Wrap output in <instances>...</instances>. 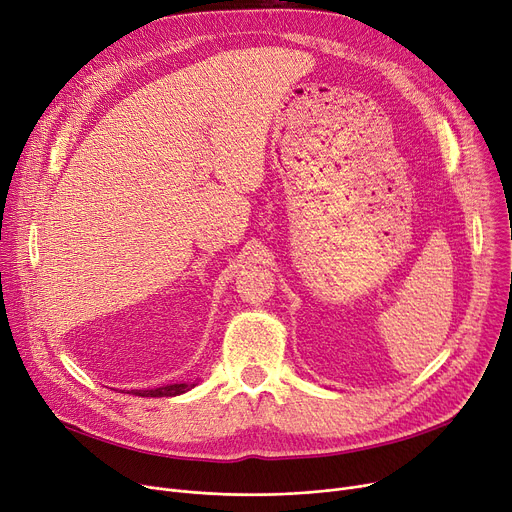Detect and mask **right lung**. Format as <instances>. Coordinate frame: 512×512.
Instances as JSON below:
<instances>
[{
    "instance_id": "right-lung-1",
    "label": "right lung",
    "mask_w": 512,
    "mask_h": 512,
    "mask_svg": "<svg viewBox=\"0 0 512 512\" xmlns=\"http://www.w3.org/2000/svg\"><path fill=\"white\" fill-rule=\"evenodd\" d=\"M191 388H195V384H170V386H159L153 390H132L137 396H151V398H161V396H178L184 394Z\"/></svg>"
}]
</instances>
